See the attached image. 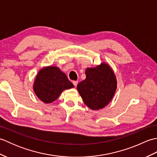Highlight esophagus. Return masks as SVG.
Returning <instances> with one entry per match:
<instances>
[{
    "instance_id": "34e87169",
    "label": "esophagus",
    "mask_w": 157,
    "mask_h": 157,
    "mask_svg": "<svg viewBox=\"0 0 157 157\" xmlns=\"http://www.w3.org/2000/svg\"><path fill=\"white\" fill-rule=\"evenodd\" d=\"M78 81H73V84L75 86H77V85H78Z\"/></svg>"
}]
</instances>
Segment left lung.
Listing matches in <instances>:
<instances>
[{
  "mask_svg": "<svg viewBox=\"0 0 157 157\" xmlns=\"http://www.w3.org/2000/svg\"><path fill=\"white\" fill-rule=\"evenodd\" d=\"M86 78L77 86L86 105L93 110L105 107L111 101L117 88L114 72L106 63L86 70Z\"/></svg>",
  "mask_w": 157,
  "mask_h": 157,
  "instance_id": "8db88e82",
  "label": "left lung"
}]
</instances>
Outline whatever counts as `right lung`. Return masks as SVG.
<instances>
[{"mask_svg":"<svg viewBox=\"0 0 157 157\" xmlns=\"http://www.w3.org/2000/svg\"><path fill=\"white\" fill-rule=\"evenodd\" d=\"M74 86L67 77L56 67L41 69L36 76L34 90L38 98L44 103H51L58 98L61 93Z\"/></svg>","mask_w":157,"mask_h":157,"instance_id":"obj_1","label":"right lung"}]
</instances>
